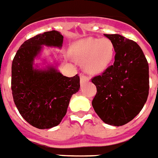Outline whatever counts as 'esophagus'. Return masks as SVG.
<instances>
[{
  "label": "esophagus",
  "instance_id": "34e87169",
  "mask_svg": "<svg viewBox=\"0 0 158 158\" xmlns=\"http://www.w3.org/2000/svg\"><path fill=\"white\" fill-rule=\"evenodd\" d=\"M80 78H81V84H83V83L88 81L89 80V78L88 77L85 76V75H83V74H81V75Z\"/></svg>",
  "mask_w": 158,
  "mask_h": 158
}]
</instances>
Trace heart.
I'll use <instances>...</instances> for the list:
<instances>
[{
  "mask_svg": "<svg viewBox=\"0 0 158 158\" xmlns=\"http://www.w3.org/2000/svg\"><path fill=\"white\" fill-rule=\"evenodd\" d=\"M72 56L77 62H84L89 73H99L106 69L114 57V46L109 40L87 38L74 44Z\"/></svg>",
  "mask_w": 158,
  "mask_h": 158,
  "instance_id": "obj_1",
  "label": "heart"
}]
</instances>
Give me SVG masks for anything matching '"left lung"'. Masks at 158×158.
<instances>
[{"instance_id": "8db88e82", "label": "left lung", "mask_w": 158, "mask_h": 158, "mask_svg": "<svg viewBox=\"0 0 158 158\" xmlns=\"http://www.w3.org/2000/svg\"><path fill=\"white\" fill-rule=\"evenodd\" d=\"M115 52L114 64L91 79L97 88L92 106L104 123L122 126L132 120L146 102L148 64L140 47L120 35H104Z\"/></svg>"}]
</instances>
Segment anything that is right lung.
<instances>
[{
  "instance_id": "right-lung-1",
  "label": "right lung",
  "mask_w": 158,
  "mask_h": 158,
  "mask_svg": "<svg viewBox=\"0 0 158 158\" xmlns=\"http://www.w3.org/2000/svg\"><path fill=\"white\" fill-rule=\"evenodd\" d=\"M63 35L47 31L25 41L12 63L11 89L14 102L27 123L39 129L56 127L67 112L72 95L80 89L78 74L68 77L53 67L34 69L43 45L61 48Z\"/></svg>"
}]
</instances>
